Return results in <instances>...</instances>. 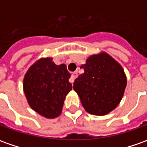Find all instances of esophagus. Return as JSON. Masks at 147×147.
<instances>
[{
	"label": "esophagus",
	"mask_w": 147,
	"mask_h": 147,
	"mask_svg": "<svg viewBox=\"0 0 147 147\" xmlns=\"http://www.w3.org/2000/svg\"><path fill=\"white\" fill-rule=\"evenodd\" d=\"M77 73L76 72H73V73L71 74V78H70V82L71 83V84H73L74 80H75V79L77 77Z\"/></svg>",
	"instance_id": "34e87169"
}]
</instances>
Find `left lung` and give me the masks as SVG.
I'll return each instance as SVG.
<instances>
[{
  "label": "left lung",
  "mask_w": 147,
  "mask_h": 147,
  "mask_svg": "<svg viewBox=\"0 0 147 147\" xmlns=\"http://www.w3.org/2000/svg\"><path fill=\"white\" fill-rule=\"evenodd\" d=\"M80 67L84 72L75 80L73 88L83 107L92 115L109 113L125 93L127 78L123 67L105 51L90 55Z\"/></svg>",
  "instance_id": "left-lung-1"
}]
</instances>
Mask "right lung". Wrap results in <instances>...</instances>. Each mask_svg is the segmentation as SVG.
<instances>
[{
	"mask_svg": "<svg viewBox=\"0 0 147 147\" xmlns=\"http://www.w3.org/2000/svg\"><path fill=\"white\" fill-rule=\"evenodd\" d=\"M70 76L65 64L56 65L51 57L40 58L29 67L23 79L29 105L46 118L59 117L66 96L72 88Z\"/></svg>",
	"mask_w": 147,
	"mask_h": 147,
	"instance_id": "right-lung-1",
	"label": "right lung"
}]
</instances>
